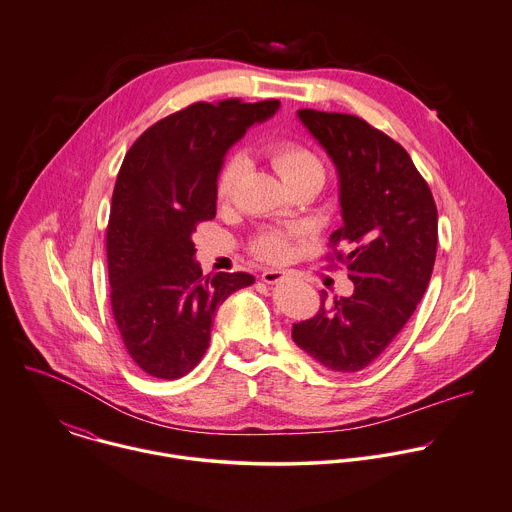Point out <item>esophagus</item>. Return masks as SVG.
<instances>
[{"label": "esophagus", "instance_id": "1", "mask_svg": "<svg viewBox=\"0 0 512 512\" xmlns=\"http://www.w3.org/2000/svg\"><path fill=\"white\" fill-rule=\"evenodd\" d=\"M284 278H286L284 270H264L262 272V282H266V284H278Z\"/></svg>", "mask_w": 512, "mask_h": 512}]
</instances>
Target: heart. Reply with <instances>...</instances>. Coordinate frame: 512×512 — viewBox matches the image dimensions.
I'll return each instance as SVG.
<instances>
[{"mask_svg": "<svg viewBox=\"0 0 512 512\" xmlns=\"http://www.w3.org/2000/svg\"><path fill=\"white\" fill-rule=\"evenodd\" d=\"M268 159L272 161L274 169L284 178L286 184H292L296 180L308 178V176H322L324 178V167L318 155L294 141H278L272 143L268 149ZM242 163L240 159H230L222 165L216 178V198L218 202H226L240 178ZM290 234L282 230H266L254 240V252L264 260H282L286 258L290 250Z\"/></svg>", "mask_w": 512, "mask_h": 512, "instance_id": "b5f03b06", "label": "heart"}]
</instances>
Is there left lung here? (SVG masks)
I'll return each mask as SVG.
<instances>
[{"label":"left lung","instance_id":"left-lung-1","mask_svg":"<svg viewBox=\"0 0 512 512\" xmlns=\"http://www.w3.org/2000/svg\"><path fill=\"white\" fill-rule=\"evenodd\" d=\"M298 119L332 159L340 182L341 226L332 246L353 282L349 298L294 324L292 338L334 371H359L375 361L413 316L433 274L437 206L407 151L343 113L300 109Z\"/></svg>","mask_w":512,"mask_h":512}]
</instances>
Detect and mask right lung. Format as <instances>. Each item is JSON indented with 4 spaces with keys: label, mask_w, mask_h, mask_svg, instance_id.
Instances as JSON below:
<instances>
[{
    "label": "right lung",
    "mask_w": 512,
    "mask_h": 512,
    "mask_svg": "<svg viewBox=\"0 0 512 512\" xmlns=\"http://www.w3.org/2000/svg\"><path fill=\"white\" fill-rule=\"evenodd\" d=\"M280 101L194 103L147 129L125 155L107 226L111 308L133 361L178 379L210 345L216 308L252 286L246 272L202 274L192 234L216 216L228 149Z\"/></svg>",
    "instance_id": "obj_1"
}]
</instances>
